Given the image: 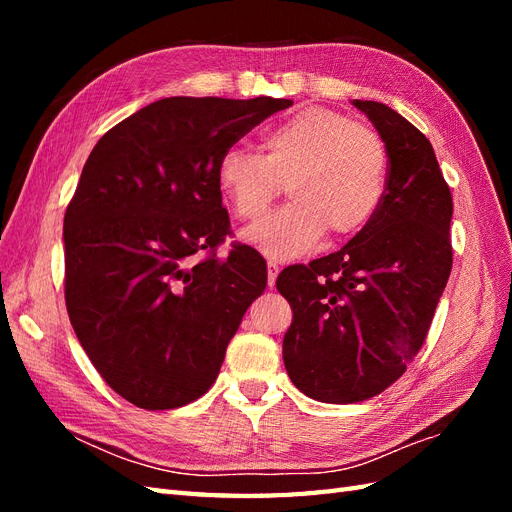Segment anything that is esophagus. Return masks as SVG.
<instances>
[{"label":"esophagus","instance_id":"esophagus-1","mask_svg":"<svg viewBox=\"0 0 512 512\" xmlns=\"http://www.w3.org/2000/svg\"><path fill=\"white\" fill-rule=\"evenodd\" d=\"M277 273H280V265L277 262H267V284L273 288L275 280H277Z\"/></svg>","mask_w":512,"mask_h":512}]
</instances>
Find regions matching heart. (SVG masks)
<instances>
[{"instance_id": "1", "label": "heart", "mask_w": 512, "mask_h": 512, "mask_svg": "<svg viewBox=\"0 0 512 512\" xmlns=\"http://www.w3.org/2000/svg\"><path fill=\"white\" fill-rule=\"evenodd\" d=\"M262 149L230 147L218 162V188L243 222L260 220L286 183L292 203L243 232L258 252L290 260L316 247L324 232L342 241L374 220L389 181V151L365 123L309 106L267 130Z\"/></svg>"}]
</instances>
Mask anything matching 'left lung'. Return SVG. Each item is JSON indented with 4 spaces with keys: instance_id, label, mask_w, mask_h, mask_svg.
Segmentation results:
<instances>
[{
    "instance_id": "obj_1",
    "label": "left lung",
    "mask_w": 512,
    "mask_h": 512,
    "mask_svg": "<svg viewBox=\"0 0 512 512\" xmlns=\"http://www.w3.org/2000/svg\"><path fill=\"white\" fill-rule=\"evenodd\" d=\"M389 151L378 213L339 252L288 267L284 365L324 404H354L401 378L425 344L453 267L451 190L427 136L393 108L354 100Z\"/></svg>"
}]
</instances>
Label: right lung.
<instances>
[{
  "instance_id": "right-lung-1",
  "label": "right lung",
  "mask_w": 512,
  "mask_h": 512,
  "mask_svg": "<svg viewBox=\"0 0 512 512\" xmlns=\"http://www.w3.org/2000/svg\"><path fill=\"white\" fill-rule=\"evenodd\" d=\"M288 106L164 98L89 153L64 218L66 307L89 361L130 404L173 410L205 395L265 292L267 262L250 245L215 254L230 232L218 162Z\"/></svg>"
}]
</instances>
